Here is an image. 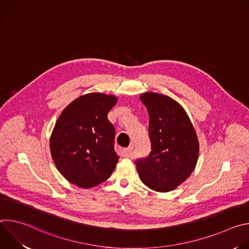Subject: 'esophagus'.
I'll return each instance as SVG.
<instances>
[{"label": "esophagus", "instance_id": "esophagus-1", "mask_svg": "<svg viewBox=\"0 0 249 249\" xmlns=\"http://www.w3.org/2000/svg\"><path fill=\"white\" fill-rule=\"evenodd\" d=\"M132 151H133V146H130V147L124 149V150H123V153H124V155H125L126 157H129V156L131 155Z\"/></svg>", "mask_w": 249, "mask_h": 249}]
</instances>
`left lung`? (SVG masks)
I'll return each instance as SVG.
<instances>
[{"mask_svg":"<svg viewBox=\"0 0 249 249\" xmlns=\"http://www.w3.org/2000/svg\"><path fill=\"white\" fill-rule=\"evenodd\" d=\"M149 113L151 153L136 160L140 178L146 186L168 192L185 181L199 157L195 129L182 106L171 97L156 92L140 96Z\"/></svg>","mask_w":249,"mask_h":249,"instance_id":"left-lung-1","label":"left lung"}]
</instances>
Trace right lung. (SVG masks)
Segmentation results:
<instances>
[{"instance_id": "right-lung-1", "label": "right lung", "mask_w": 249, "mask_h": 249, "mask_svg": "<svg viewBox=\"0 0 249 249\" xmlns=\"http://www.w3.org/2000/svg\"><path fill=\"white\" fill-rule=\"evenodd\" d=\"M115 95L92 92L71 102L59 116L50 138L57 169L79 187L90 188L109 178L118 162L115 129L107 114Z\"/></svg>"}]
</instances>
